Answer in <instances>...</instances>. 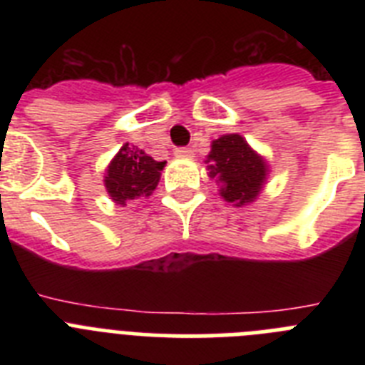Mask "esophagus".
<instances>
[{
  "mask_svg": "<svg viewBox=\"0 0 365 365\" xmlns=\"http://www.w3.org/2000/svg\"><path fill=\"white\" fill-rule=\"evenodd\" d=\"M175 157H179V159H192L193 151L190 148H177Z\"/></svg>",
  "mask_w": 365,
  "mask_h": 365,
  "instance_id": "obj_1",
  "label": "esophagus"
}]
</instances>
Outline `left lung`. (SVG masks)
<instances>
[{
    "label": "left lung",
    "instance_id": "left-lung-1",
    "mask_svg": "<svg viewBox=\"0 0 365 365\" xmlns=\"http://www.w3.org/2000/svg\"><path fill=\"white\" fill-rule=\"evenodd\" d=\"M206 155L208 177L219 186V195L232 206H247L265 188L269 164L240 133H227L212 140Z\"/></svg>",
    "mask_w": 365,
    "mask_h": 365
}]
</instances>
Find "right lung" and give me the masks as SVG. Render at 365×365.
Wrapping results in <instances>:
<instances>
[{
	"instance_id": "obj_1",
	"label": "right lung",
	"mask_w": 365,
	"mask_h": 365,
	"mask_svg": "<svg viewBox=\"0 0 365 365\" xmlns=\"http://www.w3.org/2000/svg\"><path fill=\"white\" fill-rule=\"evenodd\" d=\"M166 160L159 163L138 146L125 143L106 168L104 186L115 205L150 197L160 180Z\"/></svg>"
}]
</instances>
